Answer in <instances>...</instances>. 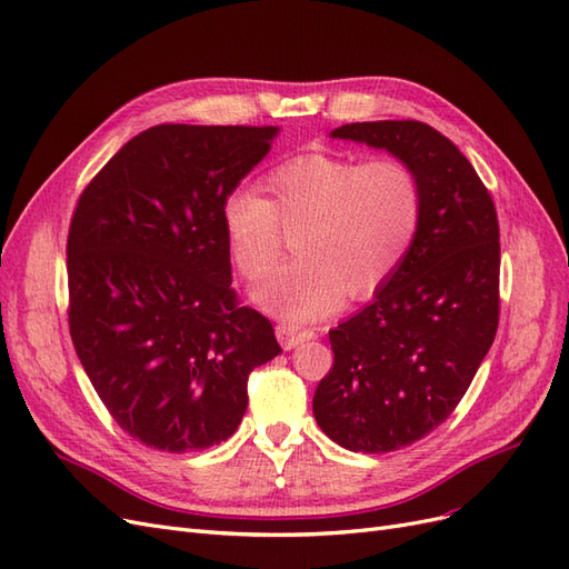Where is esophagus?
Returning a JSON list of instances; mask_svg holds the SVG:
<instances>
[{"label":"esophagus","instance_id":"1","mask_svg":"<svg viewBox=\"0 0 569 569\" xmlns=\"http://www.w3.org/2000/svg\"><path fill=\"white\" fill-rule=\"evenodd\" d=\"M274 335H278V341L282 343V349H284V351L297 349L299 343H303V341H308V339H313V337H316V332H313V330H303V327L287 325V322L278 325V330H274Z\"/></svg>","mask_w":569,"mask_h":569}]
</instances>
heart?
<instances>
[{
	"mask_svg": "<svg viewBox=\"0 0 569 569\" xmlns=\"http://www.w3.org/2000/svg\"><path fill=\"white\" fill-rule=\"evenodd\" d=\"M270 201L251 187L222 197L220 226L237 270L253 280L270 268L282 229L297 230V258L251 289L266 311L291 322L332 313L343 297H370L403 266L418 239L422 189L403 161L301 153L266 176Z\"/></svg>",
	"mask_w": 569,
	"mask_h": 569,
	"instance_id": "b5f03b06",
	"label": "heart"
}]
</instances>
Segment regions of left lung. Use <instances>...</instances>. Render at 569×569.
<instances>
[{"label": "left lung", "mask_w": 569, "mask_h": 569, "mask_svg": "<svg viewBox=\"0 0 569 569\" xmlns=\"http://www.w3.org/2000/svg\"><path fill=\"white\" fill-rule=\"evenodd\" d=\"M330 137L389 151L422 189L416 244L375 299L330 330L335 366L313 396V416L332 441L389 453L451 416L491 349L498 220L472 163L420 120L351 123Z\"/></svg>", "instance_id": "left-lung-1"}]
</instances>
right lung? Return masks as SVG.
Returning <instances> with one entry per match:
<instances>
[{
	"label": "right lung",
	"instance_id": "right-lung-1",
	"mask_svg": "<svg viewBox=\"0 0 569 569\" xmlns=\"http://www.w3.org/2000/svg\"><path fill=\"white\" fill-rule=\"evenodd\" d=\"M280 128L157 126L84 189L68 232V325L99 399L151 449L201 451L234 435L253 368L282 353L237 306L220 203Z\"/></svg>",
	"mask_w": 569,
	"mask_h": 569
}]
</instances>
